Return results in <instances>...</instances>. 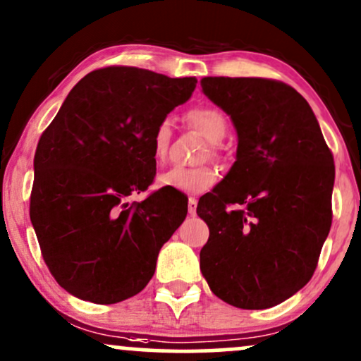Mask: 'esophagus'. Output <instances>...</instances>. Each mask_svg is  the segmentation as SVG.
Segmentation results:
<instances>
[{"label": "esophagus", "mask_w": 361, "mask_h": 361, "mask_svg": "<svg viewBox=\"0 0 361 361\" xmlns=\"http://www.w3.org/2000/svg\"><path fill=\"white\" fill-rule=\"evenodd\" d=\"M188 212H190V215H193L195 212H197V200H195V198H190L188 200Z\"/></svg>", "instance_id": "34e87169"}]
</instances>
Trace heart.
<instances>
[{
	"label": "heart",
	"instance_id": "b5f03b06",
	"mask_svg": "<svg viewBox=\"0 0 361 361\" xmlns=\"http://www.w3.org/2000/svg\"><path fill=\"white\" fill-rule=\"evenodd\" d=\"M186 122L212 144V154H217V144H221L229 132V122H227L226 115L214 106H195L186 114ZM169 142H171V123L164 118L154 127L151 135V152L156 163H163L166 159ZM215 181H217V171L212 166H175L157 176V183L161 186L186 193L205 192Z\"/></svg>",
	"mask_w": 361,
	"mask_h": 361
}]
</instances>
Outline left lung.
<instances>
[{
    "instance_id": "1",
    "label": "left lung",
    "mask_w": 361,
    "mask_h": 361,
    "mask_svg": "<svg viewBox=\"0 0 361 361\" xmlns=\"http://www.w3.org/2000/svg\"><path fill=\"white\" fill-rule=\"evenodd\" d=\"M200 85L238 132L233 168L198 200L197 214L210 231L202 275L234 307H273L316 271L333 221V154L292 86L224 76Z\"/></svg>"
}]
</instances>
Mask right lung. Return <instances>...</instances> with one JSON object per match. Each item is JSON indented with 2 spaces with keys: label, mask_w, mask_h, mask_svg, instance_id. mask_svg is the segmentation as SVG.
<instances>
[{
  "label": "right lung",
  "mask_w": 361,
  "mask_h": 361,
  "mask_svg": "<svg viewBox=\"0 0 361 361\" xmlns=\"http://www.w3.org/2000/svg\"><path fill=\"white\" fill-rule=\"evenodd\" d=\"M197 78L110 66L86 74L44 130L34 157L30 221L52 276L94 304L139 293L163 244L185 221L188 198L161 188L152 130L192 97Z\"/></svg>",
  "instance_id": "1"
}]
</instances>
